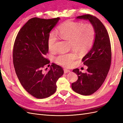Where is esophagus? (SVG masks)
<instances>
[{
	"mask_svg": "<svg viewBox=\"0 0 123 123\" xmlns=\"http://www.w3.org/2000/svg\"><path fill=\"white\" fill-rule=\"evenodd\" d=\"M64 73H69L70 72V70H68L67 69H64Z\"/></svg>",
	"mask_w": 123,
	"mask_h": 123,
	"instance_id": "1",
	"label": "esophagus"
}]
</instances>
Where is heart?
Returning <instances> with one entry per match:
<instances>
[{
    "label": "heart",
    "instance_id": "heart-1",
    "mask_svg": "<svg viewBox=\"0 0 123 123\" xmlns=\"http://www.w3.org/2000/svg\"><path fill=\"white\" fill-rule=\"evenodd\" d=\"M57 34L62 39L71 41V47L80 53L87 52L92 47L95 38V30L91 24H83L80 23L67 20L58 28ZM57 38L54 32L48 36V47L51 51L55 49ZM77 57L74 52L61 54L55 58L57 64L66 67H70Z\"/></svg>",
    "mask_w": 123,
    "mask_h": 123
}]
</instances>
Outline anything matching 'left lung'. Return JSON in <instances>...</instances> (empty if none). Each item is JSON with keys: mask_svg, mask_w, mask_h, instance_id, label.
Listing matches in <instances>:
<instances>
[{"mask_svg": "<svg viewBox=\"0 0 123 123\" xmlns=\"http://www.w3.org/2000/svg\"><path fill=\"white\" fill-rule=\"evenodd\" d=\"M76 18L89 20L95 30L94 43L82 59L84 65L88 67L87 72L82 73L77 68L73 70L78 80L71 85L73 90L77 93L90 95L100 87L108 73L111 61L110 41L106 28L98 18L86 14Z\"/></svg>", "mask_w": 123, "mask_h": 123, "instance_id": "8db88e82", "label": "left lung"}]
</instances>
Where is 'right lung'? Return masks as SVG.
Instances as JSON below:
<instances>
[{
	"mask_svg": "<svg viewBox=\"0 0 123 123\" xmlns=\"http://www.w3.org/2000/svg\"><path fill=\"white\" fill-rule=\"evenodd\" d=\"M59 20V17L31 18L20 30L15 41L13 58L16 74L25 90L37 98L53 94L56 81L64 74L61 67L54 63L48 72L43 71L50 66L45 57L49 51L48 36Z\"/></svg>",
	"mask_w": 123,
	"mask_h": 123,
	"instance_id": "obj_1",
	"label": "right lung"
}]
</instances>
